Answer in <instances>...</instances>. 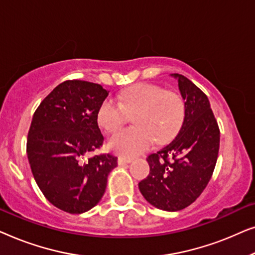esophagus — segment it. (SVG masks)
<instances>
[{
	"instance_id": "obj_1",
	"label": "esophagus",
	"mask_w": 255,
	"mask_h": 255,
	"mask_svg": "<svg viewBox=\"0 0 255 255\" xmlns=\"http://www.w3.org/2000/svg\"><path fill=\"white\" fill-rule=\"evenodd\" d=\"M132 161L131 158H127V156H120L118 158V165H127V163H130Z\"/></svg>"
}]
</instances>
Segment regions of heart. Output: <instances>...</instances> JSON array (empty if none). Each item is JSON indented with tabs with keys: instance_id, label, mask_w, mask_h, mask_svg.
<instances>
[{
	"instance_id": "heart-1",
	"label": "heart",
	"mask_w": 255,
	"mask_h": 255,
	"mask_svg": "<svg viewBox=\"0 0 255 255\" xmlns=\"http://www.w3.org/2000/svg\"><path fill=\"white\" fill-rule=\"evenodd\" d=\"M134 127L111 135L108 148L124 156L140 154L153 145L165 144L179 133L186 117V103L179 93L153 83H139L118 95V102L106 97L96 111V121L108 133L132 116Z\"/></svg>"
}]
</instances>
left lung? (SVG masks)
I'll return each instance as SVG.
<instances>
[{
	"label": "left lung",
	"instance_id": "left-lung-1",
	"mask_svg": "<svg viewBox=\"0 0 255 255\" xmlns=\"http://www.w3.org/2000/svg\"><path fill=\"white\" fill-rule=\"evenodd\" d=\"M186 103V117L175 139L147 156L149 174L139 190L149 204L165 211L187 208L203 193L219 151V128L208 97L189 79L172 74Z\"/></svg>",
	"mask_w": 255,
	"mask_h": 255
}]
</instances>
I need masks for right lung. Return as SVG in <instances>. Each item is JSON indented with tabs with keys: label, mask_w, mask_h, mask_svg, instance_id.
I'll return each mask as SVG.
<instances>
[{
	"label": "right lung",
	"mask_w": 255,
	"mask_h": 255,
	"mask_svg": "<svg viewBox=\"0 0 255 255\" xmlns=\"http://www.w3.org/2000/svg\"><path fill=\"white\" fill-rule=\"evenodd\" d=\"M108 94L99 83L67 80L33 114L26 141L31 170L48 202L68 214L95 207L117 166V158L110 154L83 159L103 144L96 111Z\"/></svg>",
	"instance_id": "right-lung-1"
}]
</instances>
